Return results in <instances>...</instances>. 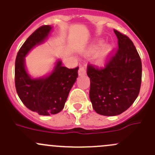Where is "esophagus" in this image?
Here are the masks:
<instances>
[{
	"instance_id": "obj_1",
	"label": "esophagus",
	"mask_w": 155,
	"mask_h": 155,
	"mask_svg": "<svg viewBox=\"0 0 155 155\" xmlns=\"http://www.w3.org/2000/svg\"><path fill=\"white\" fill-rule=\"evenodd\" d=\"M86 73V69L85 67H81L79 70V75L82 76V75H85Z\"/></svg>"
}]
</instances>
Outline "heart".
Segmentation results:
<instances>
[{"label": "heart", "instance_id": "b5f03b06", "mask_svg": "<svg viewBox=\"0 0 155 155\" xmlns=\"http://www.w3.org/2000/svg\"><path fill=\"white\" fill-rule=\"evenodd\" d=\"M99 46H100L99 44L93 46L90 48V50H89V53H90V54H94V53H95L97 51V50L98 49V48H99ZM110 50H111L110 46H106L105 47L103 48L102 51H101V53H100L99 58H98L97 61V63L98 64H101L103 63L104 58H105L106 56L107 55L108 53L110 51Z\"/></svg>", "mask_w": 155, "mask_h": 155}]
</instances>
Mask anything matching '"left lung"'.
I'll return each mask as SVG.
<instances>
[{"label":"left lung","mask_w":155,"mask_h":155,"mask_svg":"<svg viewBox=\"0 0 155 155\" xmlns=\"http://www.w3.org/2000/svg\"><path fill=\"white\" fill-rule=\"evenodd\" d=\"M118 48L108 55L104 68L87 64L89 97L97 113L120 115L135 101L142 82V61L137 48L125 34L114 29Z\"/></svg>","instance_id":"1"}]
</instances>
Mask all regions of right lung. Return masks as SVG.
<instances>
[{
    "instance_id": "add662e5",
    "label": "right lung",
    "mask_w": 155,
    "mask_h": 155,
    "mask_svg": "<svg viewBox=\"0 0 155 155\" xmlns=\"http://www.w3.org/2000/svg\"><path fill=\"white\" fill-rule=\"evenodd\" d=\"M51 28L49 25H43L36 30L20 48L15 64V85L20 100L28 109L41 115H54L63 109L79 70V67L69 69L62 66L59 61L46 78L34 79L28 76L25 56L44 40Z\"/></svg>"
}]
</instances>
